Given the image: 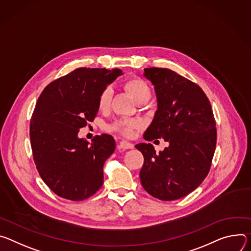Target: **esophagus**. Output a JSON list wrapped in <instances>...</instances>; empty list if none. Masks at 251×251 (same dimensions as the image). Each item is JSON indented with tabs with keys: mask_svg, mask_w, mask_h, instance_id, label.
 I'll use <instances>...</instances> for the list:
<instances>
[{
	"mask_svg": "<svg viewBox=\"0 0 251 251\" xmlns=\"http://www.w3.org/2000/svg\"><path fill=\"white\" fill-rule=\"evenodd\" d=\"M119 148L122 149L123 151H126V150H129V149H133V145L126 142V141H122L119 145Z\"/></svg>",
	"mask_w": 251,
	"mask_h": 251,
	"instance_id": "1",
	"label": "esophagus"
}]
</instances>
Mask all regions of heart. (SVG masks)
I'll return each instance as SVG.
<instances>
[{"label": "heart", "mask_w": 251, "mask_h": 251, "mask_svg": "<svg viewBox=\"0 0 251 251\" xmlns=\"http://www.w3.org/2000/svg\"><path fill=\"white\" fill-rule=\"evenodd\" d=\"M125 89L129 93L135 102H140L143 100H149L151 98V89L148 83L141 77L131 76L125 80L124 82ZM111 100V90L109 87L104 88L98 99V106L100 110H105ZM140 123L137 121H119L117 122L111 128L114 130L126 135L131 136L133 134V130L140 127Z\"/></svg>", "instance_id": "heart-1"}]
</instances>
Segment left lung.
<instances>
[{"label":"left lung","mask_w":251,"mask_h":251,"mask_svg":"<svg viewBox=\"0 0 251 251\" xmlns=\"http://www.w3.org/2000/svg\"><path fill=\"white\" fill-rule=\"evenodd\" d=\"M157 100L146 141L163 138L170 146L158 153L151 144H138L145 161L142 185L160 201H176L193 191L209 173L216 147L211 104L197 83L169 69H145Z\"/></svg>","instance_id":"obj_1"}]
</instances>
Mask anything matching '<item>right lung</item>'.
I'll return each instance as SVG.
<instances>
[{
  "label": "right lung",
  "instance_id": "add662e5",
  "mask_svg": "<svg viewBox=\"0 0 251 251\" xmlns=\"http://www.w3.org/2000/svg\"><path fill=\"white\" fill-rule=\"evenodd\" d=\"M121 75L120 69L78 68L49 83L38 99L30 124L33 157L44 182L63 199L87 200L103 183L114 137L96 135L89 144L77 133L95 120L100 92Z\"/></svg>",
  "mask_w": 251,
  "mask_h": 251
}]
</instances>
